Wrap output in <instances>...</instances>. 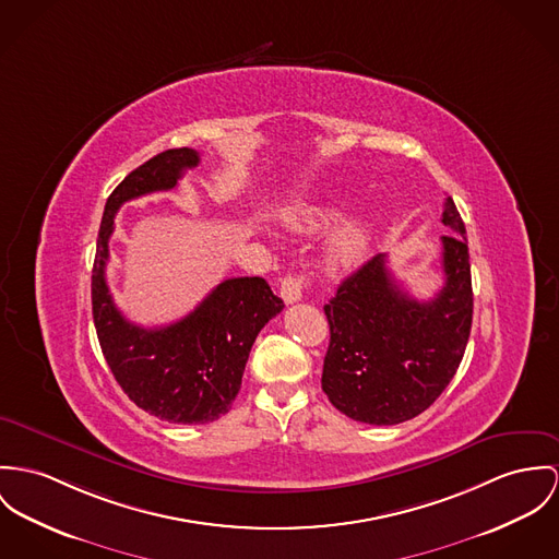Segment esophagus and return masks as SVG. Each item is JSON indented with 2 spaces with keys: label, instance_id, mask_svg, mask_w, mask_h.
Here are the masks:
<instances>
[{
  "label": "esophagus",
  "instance_id": "34e87169",
  "mask_svg": "<svg viewBox=\"0 0 559 559\" xmlns=\"http://www.w3.org/2000/svg\"><path fill=\"white\" fill-rule=\"evenodd\" d=\"M306 289H308V278L306 276H287L281 283V298L285 300V304L300 301Z\"/></svg>",
  "mask_w": 559,
  "mask_h": 559
}]
</instances>
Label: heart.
<instances>
[{
	"instance_id": "1",
	"label": "heart",
	"mask_w": 559,
	"mask_h": 559,
	"mask_svg": "<svg viewBox=\"0 0 559 559\" xmlns=\"http://www.w3.org/2000/svg\"><path fill=\"white\" fill-rule=\"evenodd\" d=\"M336 218H338V209L306 206V209L287 213L285 223L294 231H314L319 227L330 225ZM370 238H372V218L361 216V218L346 221L344 225L338 227V231L332 236L330 258L336 265H344V267L353 265V263H357L359 259L364 258V253L368 251Z\"/></svg>"
}]
</instances>
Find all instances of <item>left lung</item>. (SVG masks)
<instances>
[{
    "label": "left lung",
    "mask_w": 559,
    "mask_h": 559,
    "mask_svg": "<svg viewBox=\"0 0 559 559\" xmlns=\"http://www.w3.org/2000/svg\"><path fill=\"white\" fill-rule=\"evenodd\" d=\"M444 285L428 301L408 296L386 255L346 276L323 306L330 346L321 386L346 417L395 426L421 415L455 377L473 328V278L464 221L444 200Z\"/></svg>",
    "instance_id": "left-lung-1"
}]
</instances>
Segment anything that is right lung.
<instances>
[{
  "instance_id": "1",
  "label": "right lung",
  "mask_w": 559,
  "mask_h": 559,
  "mask_svg": "<svg viewBox=\"0 0 559 559\" xmlns=\"http://www.w3.org/2000/svg\"><path fill=\"white\" fill-rule=\"evenodd\" d=\"M198 164V151L170 148L121 180L104 209L91 274L93 323L117 383L135 406L180 426L211 424L231 408L261 328L285 308L259 276L223 281L193 312L164 328L133 325L115 306L106 263L117 211L140 195L170 191Z\"/></svg>"
}]
</instances>
